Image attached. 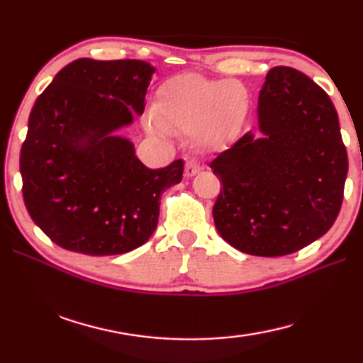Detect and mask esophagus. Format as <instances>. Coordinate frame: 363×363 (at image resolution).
<instances>
[{
	"instance_id": "esophagus-1",
	"label": "esophagus",
	"mask_w": 363,
	"mask_h": 363,
	"mask_svg": "<svg viewBox=\"0 0 363 363\" xmlns=\"http://www.w3.org/2000/svg\"><path fill=\"white\" fill-rule=\"evenodd\" d=\"M201 171V164L196 162V160H189V162L186 163V169H184V174H186L187 177H192L195 174H199Z\"/></svg>"
}]
</instances>
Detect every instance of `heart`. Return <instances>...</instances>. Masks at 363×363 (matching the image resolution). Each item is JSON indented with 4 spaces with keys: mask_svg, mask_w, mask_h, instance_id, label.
<instances>
[{
    "mask_svg": "<svg viewBox=\"0 0 363 363\" xmlns=\"http://www.w3.org/2000/svg\"><path fill=\"white\" fill-rule=\"evenodd\" d=\"M250 110V93L240 82L186 73L168 79L157 94L153 133L173 130L196 134L205 147L229 143L242 131Z\"/></svg>",
    "mask_w": 363,
    "mask_h": 363,
    "instance_id": "heart-1",
    "label": "heart"
}]
</instances>
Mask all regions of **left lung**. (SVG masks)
I'll use <instances>...</instances> for the list:
<instances>
[{
  "instance_id": "obj_1",
  "label": "left lung",
  "mask_w": 363,
  "mask_h": 363,
  "mask_svg": "<svg viewBox=\"0 0 363 363\" xmlns=\"http://www.w3.org/2000/svg\"><path fill=\"white\" fill-rule=\"evenodd\" d=\"M248 131L211 162L223 189L213 206L227 243L253 256H285L315 242L337 218L347 174L337 113L303 72L270 69Z\"/></svg>"
}]
</instances>
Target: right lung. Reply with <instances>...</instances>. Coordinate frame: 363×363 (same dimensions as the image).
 Returning <instances> with one entry per match:
<instances>
[{
  "label": "right lung",
  "mask_w": 363,
  "mask_h": 363,
  "mask_svg": "<svg viewBox=\"0 0 363 363\" xmlns=\"http://www.w3.org/2000/svg\"><path fill=\"white\" fill-rule=\"evenodd\" d=\"M155 69L144 60L77 59L38 96L21 150L33 223L69 251L128 253L157 229L160 199L184 162L150 169L115 131L143 115Z\"/></svg>",
  "instance_id": "add662e5"
}]
</instances>
